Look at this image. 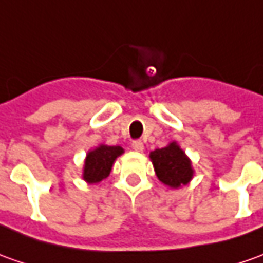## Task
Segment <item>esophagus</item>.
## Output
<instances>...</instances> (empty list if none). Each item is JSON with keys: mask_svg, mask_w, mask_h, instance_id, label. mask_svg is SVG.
Returning a JSON list of instances; mask_svg holds the SVG:
<instances>
[{"mask_svg": "<svg viewBox=\"0 0 263 263\" xmlns=\"http://www.w3.org/2000/svg\"><path fill=\"white\" fill-rule=\"evenodd\" d=\"M132 148H134L135 151H142V149H144V144H142V141H139V139H137V141H132Z\"/></svg>", "mask_w": 263, "mask_h": 263, "instance_id": "1", "label": "esophagus"}]
</instances>
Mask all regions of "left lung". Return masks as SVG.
Listing matches in <instances>:
<instances>
[{
	"instance_id": "1",
	"label": "left lung",
	"mask_w": 263,
	"mask_h": 263,
	"mask_svg": "<svg viewBox=\"0 0 263 263\" xmlns=\"http://www.w3.org/2000/svg\"><path fill=\"white\" fill-rule=\"evenodd\" d=\"M149 158L153 161L158 180L168 187L178 189L190 183L193 178L194 171L192 161L183 149L177 145V142H171L164 148L151 151Z\"/></svg>"
}]
</instances>
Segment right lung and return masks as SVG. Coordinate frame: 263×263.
<instances>
[{"label": "right lung", "instance_id": "right-lung-1", "mask_svg": "<svg viewBox=\"0 0 263 263\" xmlns=\"http://www.w3.org/2000/svg\"><path fill=\"white\" fill-rule=\"evenodd\" d=\"M122 153V146H109L103 144L89 151L83 167V180L89 184H96L105 180L110 174L115 160Z\"/></svg>", "mask_w": 263, "mask_h": 263}]
</instances>
